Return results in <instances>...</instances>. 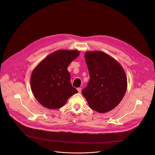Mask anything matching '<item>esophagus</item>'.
<instances>
[{"instance_id":"34e87169","label":"esophagus","mask_w":155,"mask_h":155,"mask_svg":"<svg viewBox=\"0 0 155 155\" xmlns=\"http://www.w3.org/2000/svg\"><path fill=\"white\" fill-rule=\"evenodd\" d=\"M77 91H78V92L79 93H81V88H80V87H78V88H77Z\"/></svg>"}]
</instances>
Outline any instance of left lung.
<instances>
[{"instance_id":"1","label":"left lung","mask_w":155,"mask_h":155,"mask_svg":"<svg viewBox=\"0 0 155 155\" xmlns=\"http://www.w3.org/2000/svg\"><path fill=\"white\" fill-rule=\"evenodd\" d=\"M85 61L90 80L82 94L91 108L106 113L115 108L127 90V77L121 64L101 51H86Z\"/></svg>"}]
</instances>
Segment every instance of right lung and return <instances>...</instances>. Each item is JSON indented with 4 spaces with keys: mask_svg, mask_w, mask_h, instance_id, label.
Returning a JSON list of instances; mask_svg holds the SVG:
<instances>
[{
    "mask_svg": "<svg viewBox=\"0 0 155 155\" xmlns=\"http://www.w3.org/2000/svg\"><path fill=\"white\" fill-rule=\"evenodd\" d=\"M79 54L78 50H58L36 66L31 74V87L41 105L49 109L59 108L78 93L71 84L68 67Z\"/></svg>",
    "mask_w": 155,
    "mask_h": 155,
    "instance_id": "right-lung-1",
    "label": "right lung"
}]
</instances>
